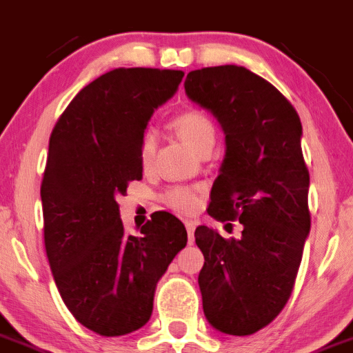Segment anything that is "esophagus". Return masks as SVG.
Here are the masks:
<instances>
[{
  "mask_svg": "<svg viewBox=\"0 0 353 353\" xmlns=\"http://www.w3.org/2000/svg\"><path fill=\"white\" fill-rule=\"evenodd\" d=\"M185 227H187V234H189V243H194V230H196V223L194 221H185Z\"/></svg>",
  "mask_w": 353,
  "mask_h": 353,
  "instance_id": "esophagus-1",
  "label": "esophagus"
}]
</instances>
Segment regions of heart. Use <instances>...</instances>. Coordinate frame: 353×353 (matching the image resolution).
Returning a JSON list of instances; mask_svg holds the SVG:
<instances>
[{"instance_id": "b5f03b06", "label": "heart", "mask_w": 353, "mask_h": 353, "mask_svg": "<svg viewBox=\"0 0 353 353\" xmlns=\"http://www.w3.org/2000/svg\"><path fill=\"white\" fill-rule=\"evenodd\" d=\"M171 126L174 132L179 133L180 139L183 140L187 147L199 154L206 147L214 145V139H216V128H214L213 121L206 116V114L199 112V110H185V112L179 114L171 121ZM154 152H156V135L152 132H147L143 135L142 142H140V164L142 166H149L152 163ZM168 203L179 211H192L197 206V196L192 190L187 189H171L168 192Z\"/></svg>"}]
</instances>
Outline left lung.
<instances>
[{"mask_svg":"<svg viewBox=\"0 0 353 353\" xmlns=\"http://www.w3.org/2000/svg\"><path fill=\"white\" fill-rule=\"evenodd\" d=\"M183 86L225 135L208 213L244 227L239 239H223L206 225L196 229L204 315L220 333L248 336L288 303L310 234L303 130L279 90L244 67L192 70Z\"/></svg>","mask_w":353,"mask_h":353,"instance_id":"obj_1","label":"left lung"}]
</instances>
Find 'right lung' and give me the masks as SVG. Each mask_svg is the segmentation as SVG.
Listing matches in <instances>:
<instances>
[{
    "instance_id": "1",
    "label": "right lung",
    "mask_w": 353,
    "mask_h": 353,
    "mask_svg": "<svg viewBox=\"0 0 353 353\" xmlns=\"http://www.w3.org/2000/svg\"><path fill=\"white\" fill-rule=\"evenodd\" d=\"M182 70L114 69L74 97L50 137L41 183L45 248L59 293L79 324L102 336L140 330L159 279L187 244L185 225L154 213L124 232L117 197L142 179L140 142Z\"/></svg>"
}]
</instances>
